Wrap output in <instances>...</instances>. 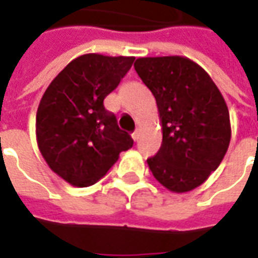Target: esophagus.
<instances>
[{"label": "esophagus", "instance_id": "1", "mask_svg": "<svg viewBox=\"0 0 258 258\" xmlns=\"http://www.w3.org/2000/svg\"><path fill=\"white\" fill-rule=\"evenodd\" d=\"M133 138H134V141H137L138 138H140V130H136L134 133H133Z\"/></svg>", "mask_w": 258, "mask_h": 258}]
</instances>
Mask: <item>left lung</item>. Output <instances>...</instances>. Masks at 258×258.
Segmentation results:
<instances>
[{
	"mask_svg": "<svg viewBox=\"0 0 258 258\" xmlns=\"http://www.w3.org/2000/svg\"><path fill=\"white\" fill-rule=\"evenodd\" d=\"M138 77L156 98L163 143L147 160L173 192L194 190L217 170L231 138L223 95L203 68L185 57L138 58Z\"/></svg>",
	"mask_w": 258,
	"mask_h": 258,
	"instance_id": "8db88e82",
	"label": "left lung"
}]
</instances>
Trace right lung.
<instances>
[{
  "label": "right lung",
  "mask_w": 258,
  "mask_h": 258,
  "mask_svg": "<svg viewBox=\"0 0 258 258\" xmlns=\"http://www.w3.org/2000/svg\"><path fill=\"white\" fill-rule=\"evenodd\" d=\"M134 57L84 54L58 74L37 110V143L49 168L76 187L104 177L133 138L117 124L104 98L117 88Z\"/></svg>",
  "instance_id": "1"
}]
</instances>
